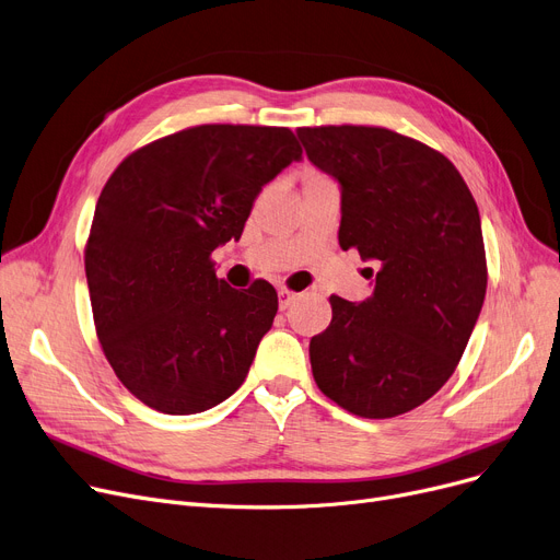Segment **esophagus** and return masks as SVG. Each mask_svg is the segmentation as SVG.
<instances>
[{
	"instance_id": "1",
	"label": "esophagus",
	"mask_w": 560,
	"mask_h": 560,
	"mask_svg": "<svg viewBox=\"0 0 560 560\" xmlns=\"http://www.w3.org/2000/svg\"><path fill=\"white\" fill-rule=\"evenodd\" d=\"M295 300H298V293H293V290L279 288V306H281V311H285V308L293 306V302H295Z\"/></svg>"
}]
</instances>
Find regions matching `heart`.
<instances>
[{"label":"heart","instance_id":"heart-1","mask_svg":"<svg viewBox=\"0 0 560 560\" xmlns=\"http://www.w3.org/2000/svg\"><path fill=\"white\" fill-rule=\"evenodd\" d=\"M308 174H313V172H308Z\"/></svg>","mask_w":560,"mask_h":560}]
</instances>
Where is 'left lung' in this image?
<instances>
[{"instance_id": "left-lung-1", "label": "left lung", "mask_w": 560, "mask_h": 560, "mask_svg": "<svg viewBox=\"0 0 560 560\" xmlns=\"http://www.w3.org/2000/svg\"><path fill=\"white\" fill-rule=\"evenodd\" d=\"M313 166L340 187L338 245L357 249L373 295H331L311 338L315 384L363 419L423 405L453 375L482 308L488 265L467 183L430 145L369 126L300 128Z\"/></svg>"}]
</instances>
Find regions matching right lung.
I'll use <instances>...</instances> for the list:
<instances>
[{
	"label": "right lung",
	"instance_id": "add662e5",
	"mask_svg": "<svg viewBox=\"0 0 560 560\" xmlns=\"http://www.w3.org/2000/svg\"><path fill=\"white\" fill-rule=\"evenodd\" d=\"M302 149L288 128L197 126L116 166L84 252L95 331L116 377L164 415H199L245 382L279 308L235 290L210 254L240 240L260 189Z\"/></svg>",
	"mask_w": 560,
	"mask_h": 560
}]
</instances>
